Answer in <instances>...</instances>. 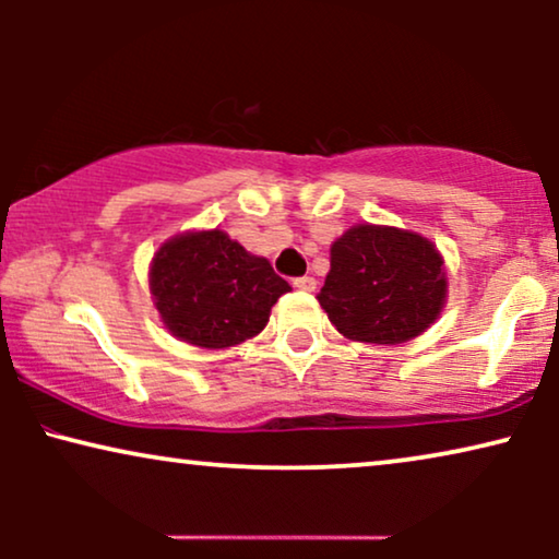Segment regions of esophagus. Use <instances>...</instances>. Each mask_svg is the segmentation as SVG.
I'll list each match as a JSON object with an SVG mask.
<instances>
[{"label": "esophagus", "mask_w": 559, "mask_h": 559, "mask_svg": "<svg viewBox=\"0 0 559 559\" xmlns=\"http://www.w3.org/2000/svg\"><path fill=\"white\" fill-rule=\"evenodd\" d=\"M293 285L297 287V289H302V293H316V277H297Z\"/></svg>", "instance_id": "esophagus-1"}]
</instances>
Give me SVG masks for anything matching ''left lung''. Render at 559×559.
I'll return each mask as SVG.
<instances>
[{
    "label": "left lung",
    "instance_id": "left-lung-1",
    "mask_svg": "<svg viewBox=\"0 0 559 559\" xmlns=\"http://www.w3.org/2000/svg\"><path fill=\"white\" fill-rule=\"evenodd\" d=\"M318 302L348 341L407 343L445 308V259L417 231L356 224L331 243V272Z\"/></svg>",
    "mask_w": 559,
    "mask_h": 559
}]
</instances>
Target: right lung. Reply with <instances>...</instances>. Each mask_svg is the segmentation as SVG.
<instances>
[{
  "label": "right lung",
  "instance_id": "add662e5",
  "mask_svg": "<svg viewBox=\"0 0 559 559\" xmlns=\"http://www.w3.org/2000/svg\"><path fill=\"white\" fill-rule=\"evenodd\" d=\"M289 289L264 257L249 254L221 228L173 236L150 262V295L165 331L205 350L262 333Z\"/></svg>",
  "mask_w": 559,
  "mask_h": 559
}]
</instances>
